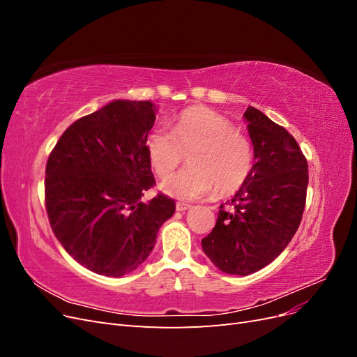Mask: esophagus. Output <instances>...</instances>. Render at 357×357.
Listing matches in <instances>:
<instances>
[{"label":"esophagus","instance_id":"34e87169","mask_svg":"<svg viewBox=\"0 0 357 357\" xmlns=\"http://www.w3.org/2000/svg\"><path fill=\"white\" fill-rule=\"evenodd\" d=\"M189 208H190L189 204H185V202H177V204H176V210H177V211H186V210H189Z\"/></svg>","mask_w":357,"mask_h":357}]
</instances>
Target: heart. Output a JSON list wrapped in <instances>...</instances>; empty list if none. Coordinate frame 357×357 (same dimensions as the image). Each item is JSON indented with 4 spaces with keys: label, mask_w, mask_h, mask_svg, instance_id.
<instances>
[{
    "label": "heart",
    "mask_w": 357,
    "mask_h": 357,
    "mask_svg": "<svg viewBox=\"0 0 357 357\" xmlns=\"http://www.w3.org/2000/svg\"><path fill=\"white\" fill-rule=\"evenodd\" d=\"M150 164L158 177H167L186 155L190 168L160 183L168 197L193 201L215 189L228 197L240 190L253 169V146L222 114L207 109H189L172 131L156 126L146 139Z\"/></svg>",
    "instance_id": "heart-1"
}]
</instances>
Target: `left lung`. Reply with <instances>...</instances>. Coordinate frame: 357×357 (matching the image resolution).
<instances>
[{
	"mask_svg": "<svg viewBox=\"0 0 357 357\" xmlns=\"http://www.w3.org/2000/svg\"><path fill=\"white\" fill-rule=\"evenodd\" d=\"M255 150L250 177L225 210L220 205L202 250L220 271L248 275L282 253L305 208L308 164L296 139L283 126L248 107L244 113Z\"/></svg>",
	"mask_w": 357,
	"mask_h": 357,
	"instance_id": "8db88e82",
	"label": "left lung"
}]
</instances>
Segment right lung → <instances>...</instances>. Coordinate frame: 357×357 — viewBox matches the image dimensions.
Segmentation results:
<instances>
[{
    "label": "right lung",
    "instance_id": "add662e5",
    "mask_svg": "<svg viewBox=\"0 0 357 357\" xmlns=\"http://www.w3.org/2000/svg\"><path fill=\"white\" fill-rule=\"evenodd\" d=\"M156 119L150 101L116 100L70 125L46 165V210L58 241L91 271L122 277L153 250L176 202L156 195L146 139Z\"/></svg>",
    "mask_w": 357,
    "mask_h": 357
}]
</instances>
